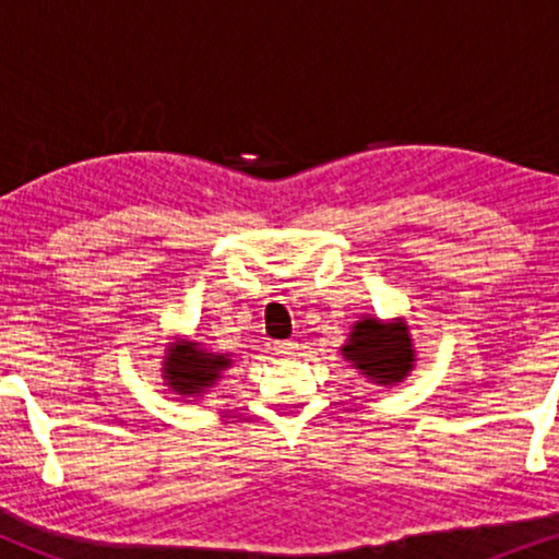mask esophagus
<instances>
[{"mask_svg":"<svg viewBox=\"0 0 559 559\" xmlns=\"http://www.w3.org/2000/svg\"><path fill=\"white\" fill-rule=\"evenodd\" d=\"M297 349H299L297 342H275L273 344V352L281 357H292Z\"/></svg>","mask_w":559,"mask_h":559,"instance_id":"1","label":"esophagus"}]
</instances>
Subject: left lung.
Listing matches in <instances>:
<instances>
[{
  "label": "left lung",
  "instance_id": "1",
  "mask_svg": "<svg viewBox=\"0 0 559 559\" xmlns=\"http://www.w3.org/2000/svg\"><path fill=\"white\" fill-rule=\"evenodd\" d=\"M342 357L376 386H396L415 368V344L404 318L362 316L352 323Z\"/></svg>",
  "mask_w": 559,
  "mask_h": 559
}]
</instances>
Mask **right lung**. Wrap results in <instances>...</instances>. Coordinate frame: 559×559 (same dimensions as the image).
<instances>
[{
  "label": "right lung",
  "mask_w": 559,
  "mask_h": 559,
  "mask_svg": "<svg viewBox=\"0 0 559 559\" xmlns=\"http://www.w3.org/2000/svg\"><path fill=\"white\" fill-rule=\"evenodd\" d=\"M234 365L226 352H213L191 338H173L163 357V381L173 394L194 402L191 396H204Z\"/></svg>",
  "instance_id": "obj_1"
}]
</instances>
